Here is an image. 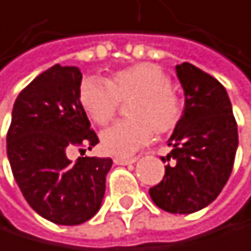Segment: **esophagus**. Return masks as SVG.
<instances>
[{
    "instance_id": "obj_1",
    "label": "esophagus",
    "mask_w": 251,
    "mask_h": 251,
    "mask_svg": "<svg viewBox=\"0 0 251 251\" xmlns=\"http://www.w3.org/2000/svg\"><path fill=\"white\" fill-rule=\"evenodd\" d=\"M114 164H119V166H128V164H132L137 161L135 156H114Z\"/></svg>"
}]
</instances>
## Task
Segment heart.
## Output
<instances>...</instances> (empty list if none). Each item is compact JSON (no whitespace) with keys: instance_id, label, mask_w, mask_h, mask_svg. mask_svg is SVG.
<instances>
[{"instance_id":"b5f03b06","label":"heart","mask_w":251,"mask_h":251,"mask_svg":"<svg viewBox=\"0 0 251 251\" xmlns=\"http://www.w3.org/2000/svg\"><path fill=\"white\" fill-rule=\"evenodd\" d=\"M79 103L98 125H107L120 102L129 100V119L120 120L100 134L108 153L131 155L152 141L155 131H172L182 114L180 99L172 89L169 75L153 63H138L114 72L107 81L84 78L78 90Z\"/></svg>"}]
</instances>
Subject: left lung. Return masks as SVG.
I'll return each mask as SVG.
<instances>
[{"label":"left lung","mask_w":251,"mask_h":251,"mask_svg":"<svg viewBox=\"0 0 251 251\" xmlns=\"http://www.w3.org/2000/svg\"><path fill=\"white\" fill-rule=\"evenodd\" d=\"M176 75L185 95L184 114L169 140L175 162L149 190L153 203L172 214L203 209L221 193L233 169L238 126L226 89L199 67L182 63ZM162 161H166L162 158Z\"/></svg>","instance_id":"obj_1"}]
</instances>
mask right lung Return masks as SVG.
Here are the masks:
<instances>
[{"label":"right lung","instance_id":"add662e5","mask_svg":"<svg viewBox=\"0 0 251 251\" xmlns=\"http://www.w3.org/2000/svg\"><path fill=\"white\" fill-rule=\"evenodd\" d=\"M82 75L75 66L55 64L19 93L7 132V156L18 187L39 215L61 226H76L100 208L111 158L67 152L99 143L78 90Z\"/></svg>","mask_w":251,"mask_h":251}]
</instances>
